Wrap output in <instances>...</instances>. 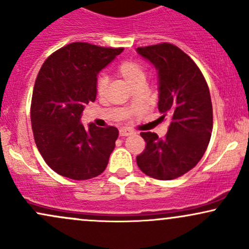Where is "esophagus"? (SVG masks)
I'll return each instance as SVG.
<instances>
[{"label":"esophagus","instance_id":"34e87169","mask_svg":"<svg viewBox=\"0 0 249 249\" xmlns=\"http://www.w3.org/2000/svg\"><path fill=\"white\" fill-rule=\"evenodd\" d=\"M119 134H121L122 137H127V136H131V134H133V131L130 130V128L123 127L119 130Z\"/></svg>","mask_w":249,"mask_h":249}]
</instances>
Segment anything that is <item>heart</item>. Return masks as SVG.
Returning <instances> with one entry per match:
<instances>
[{
    "label": "heart",
    "mask_w": 249,
    "mask_h": 249,
    "mask_svg": "<svg viewBox=\"0 0 249 249\" xmlns=\"http://www.w3.org/2000/svg\"><path fill=\"white\" fill-rule=\"evenodd\" d=\"M115 72L117 76L124 79L133 90L139 87H144L145 83H146V70L141 63L134 61H124L117 65ZM107 78L104 75H101L97 78L96 90L98 96L103 97L107 93Z\"/></svg>",
    "instance_id": "obj_1"
}]
</instances>
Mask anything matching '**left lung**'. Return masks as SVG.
I'll return each mask as SVG.
<instances>
[{
    "label": "left lung",
    "instance_id": "8db88e82",
    "mask_svg": "<svg viewBox=\"0 0 249 249\" xmlns=\"http://www.w3.org/2000/svg\"><path fill=\"white\" fill-rule=\"evenodd\" d=\"M137 53L158 70L160 118L167 117L166 136L142 132L146 146L137 165L159 180L181 177L198 164L210 142L213 108L204 75L190 56L170 43L141 47Z\"/></svg>",
    "mask_w": 249,
    "mask_h": 249
}]
</instances>
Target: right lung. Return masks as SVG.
I'll list each match as a JSON object with an SVG mask.
<instances>
[{
  "instance_id": "obj_1",
  "label": "right lung",
  "mask_w": 249,
  "mask_h": 249,
  "mask_svg": "<svg viewBox=\"0 0 249 249\" xmlns=\"http://www.w3.org/2000/svg\"><path fill=\"white\" fill-rule=\"evenodd\" d=\"M122 51L75 42L43 63L31 98V127L39 153L56 173L87 180L107 168L118 130L85 128L79 122L85 105L96 99L97 76Z\"/></svg>"
}]
</instances>
